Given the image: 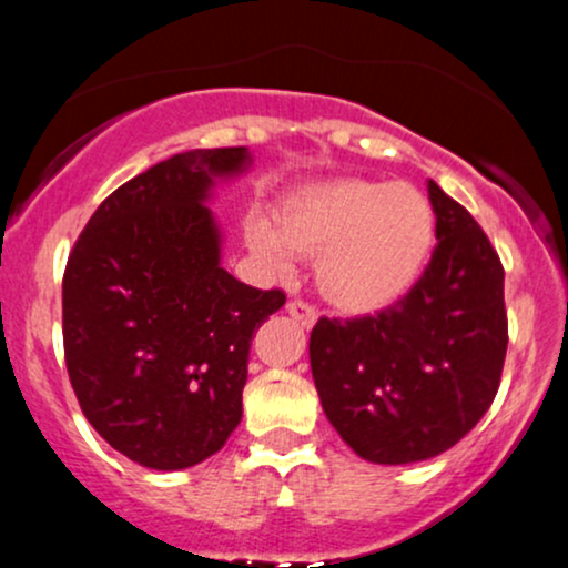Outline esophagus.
<instances>
[{"instance_id":"1","label":"esophagus","mask_w":568,"mask_h":568,"mask_svg":"<svg viewBox=\"0 0 568 568\" xmlns=\"http://www.w3.org/2000/svg\"><path fill=\"white\" fill-rule=\"evenodd\" d=\"M285 310H288V315L293 317V321L302 323L306 331H310L312 325L317 323V312H315V306L306 304V302H298V298H291V302L285 304Z\"/></svg>"}]
</instances>
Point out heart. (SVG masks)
I'll use <instances>...</instances> for the list:
<instances>
[{"mask_svg":"<svg viewBox=\"0 0 568 568\" xmlns=\"http://www.w3.org/2000/svg\"><path fill=\"white\" fill-rule=\"evenodd\" d=\"M251 245L264 262L291 270V256L317 258L325 302L368 315L414 288L435 245V211L406 181L334 179L306 186L280 205L275 230L258 221Z\"/></svg>","mask_w":568,"mask_h":568,"instance_id":"heart-1","label":"heart"}]
</instances>
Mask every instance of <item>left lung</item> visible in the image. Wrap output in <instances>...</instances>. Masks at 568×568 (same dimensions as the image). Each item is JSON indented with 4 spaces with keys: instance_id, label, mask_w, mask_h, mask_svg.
Returning <instances> with one entry per match:
<instances>
[{
    "instance_id": "1",
    "label": "left lung",
    "mask_w": 568,
    "mask_h": 568,
    "mask_svg": "<svg viewBox=\"0 0 568 568\" xmlns=\"http://www.w3.org/2000/svg\"><path fill=\"white\" fill-rule=\"evenodd\" d=\"M435 245L400 302L355 321L321 317L312 379L342 440L376 465L456 446L491 406L507 352L505 270L459 202L427 181Z\"/></svg>"
}]
</instances>
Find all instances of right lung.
<instances>
[{
	"label": "right lung",
	"instance_id": "add662e5",
	"mask_svg": "<svg viewBox=\"0 0 568 568\" xmlns=\"http://www.w3.org/2000/svg\"><path fill=\"white\" fill-rule=\"evenodd\" d=\"M245 146L192 149L109 194L63 275V352L82 414L149 470H186L243 419L253 331L285 304L221 266L207 200Z\"/></svg>",
	"mask_w": 568,
	"mask_h": 568
}]
</instances>
